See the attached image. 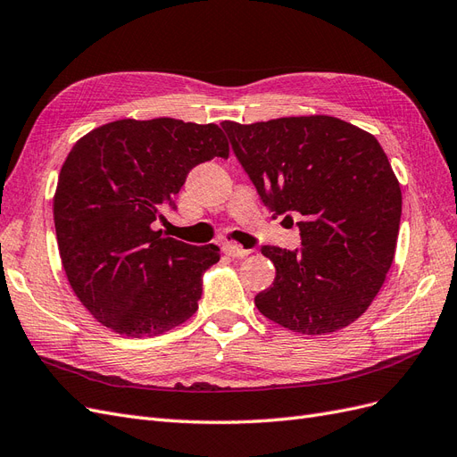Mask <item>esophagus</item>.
Listing matches in <instances>:
<instances>
[{
	"instance_id": "1",
	"label": "esophagus",
	"mask_w": 457,
	"mask_h": 457,
	"mask_svg": "<svg viewBox=\"0 0 457 457\" xmlns=\"http://www.w3.org/2000/svg\"><path fill=\"white\" fill-rule=\"evenodd\" d=\"M223 252L228 255V257H237V259H242L245 255H250V250H244L242 245H237V244H225Z\"/></svg>"
}]
</instances>
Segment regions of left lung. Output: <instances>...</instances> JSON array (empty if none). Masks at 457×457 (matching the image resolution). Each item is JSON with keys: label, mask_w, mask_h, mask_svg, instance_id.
I'll list each match as a JSON object with an SVG mask.
<instances>
[{"label": "left lung", "mask_w": 457, "mask_h": 457, "mask_svg": "<svg viewBox=\"0 0 457 457\" xmlns=\"http://www.w3.org/2000/svg\"><path fill=\"white\" fill-rule=\"evenodd\" d=\"M220 128L272 217H299L301 250L261 247L276 278L255 307L303 336L347 328L379 294L396 250L403 192L381 145L324 114Z\"/></svg>", "instance_id": "1"}]
</instances>
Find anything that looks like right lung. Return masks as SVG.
<instances>
[{"label":"right lung","mask_w":457,"mask_h":457,"mask_svg":"<svg viewBox=\"0 0 457 457\" xmlns=\"http://www.w3.org/2000/svg\"><path fill=\"white\" fill-rule=\"evenodd\" d=\"M228 158L215 123L116 120L89 131L66 156L53 198L61 261L96 322L128 337L160 336L198 311L213 244L163 237L152 223L175 210L195 165Z\"/></svg>","instance_id":"1"}]
</instances>
